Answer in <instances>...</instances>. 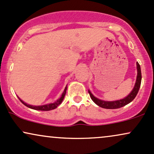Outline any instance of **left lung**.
<instances>
[{"label": "left lung", "mask_w": 154, "mask_h": 154, "mask_svg": "<svg viewBox=\"0 0 154 154\" xmlns=\"http://www.w3.org/2000/svg\"><path fill=\"white\" fill-rule=\"evenodd\" d=\"M136 69H137V76H136V81L134 85V88L132 89V91L126 97L120 100H113V101H108V100H100L99 98L95 97L91 94V92L90 91V90H88V94H90L91 98L93 101L94 102L96 105H98L100 107L103 108V109H119V108L123 107V106L127 105L133 100L135 98V97L137 95L138 90H139L140 86H141V67H140L139 63L137 62L136 63Z\"/></svg>", "instance_id": "left-lung-1"}]
</instances>
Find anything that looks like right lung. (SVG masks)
Wrapping results in <instances>:
<instances>
[{
  "label": "right lung",
  "mask_w": 154,
  "mask_h": 154,
  "mask_svg": "<svg viewBox=\"0 0 154 154\" xmlns=\"http://www.w3.org/2000/svg\"><path fill=\"white\" fill-rule=\"evenodd\" d=\"M67 88H68V87H67V86H66L65 89H64L63 92L61 96H60V98H58V99H57L56 101L54 102V103L45 104V105H42V106L30 105V104L26 103V102H24L23 100H22L20 98L18 97V99L20 100V102H21L23 104H24L25 106H27V107H28V108H30V109H34V110H37V111H51V110L56 109V108L58 107V106L62 103L64 97H65V95H66V90H67Z\"/></svg>",
  "instance_id": "right-lung-1"
}]
</instances>
